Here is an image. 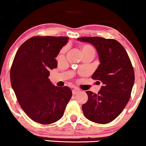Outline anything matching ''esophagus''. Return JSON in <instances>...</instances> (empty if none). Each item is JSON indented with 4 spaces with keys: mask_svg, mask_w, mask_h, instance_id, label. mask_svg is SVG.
Masks as SVG:
<instances>
[{
    "mask_svg": "<svg viewBox=\"0 0 146 146\" xmlns=\"http://www.w3.org/2000/svg\"><path fill=\"white\" fill-rule=\"evenodd\" d=\"M79 92V90L77 89V88H74V89H73L72 90V93H73V94H78Z\"/></svg>",
    "mask_w": 146,
    "mask_h": 146,
    "instance_id": "34e87169",
    "label": "esophagus"
}]
</instances>
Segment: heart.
Returning <instances> with one entry per match:
<instances>
[{"label": "heart", "mask_w": 146, "mask_h": 146, "mask_svg": "<svg viewBox=\"0 0 146 146\" xmlns=\"http://www.w3.org/2000/svg\"><path fill=\"white\" fill-rule=\"evenodd\" d=\"M91 49H93V48H92L90 46L86 45V46H84L82 48V52L89 50H91Z\"/></svg>", "instance_id": "obj_1"}]
</instances>
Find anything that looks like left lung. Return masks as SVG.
I'll return each mask as SVG.
<instances>
[{"instance_id":"8db88e82","label":"left lung","mask_w":146,"mask_h":146,"mask_svg":"<svg viewBox=\"0 0 146 146\" xmlns=\"http://www.w3.org/2000/svg\"><path fill=\"white\" fill-rule=\"evenodd\" d=\"M80 42L92 44L96 49L100 64L92 78L101 81L98 94L87 91L88 100L82 105L85 117L99 124L113 121L122 112L131 97L135 74L124 47L114 39L81 37Z\"/></svg>"}]
</instances>
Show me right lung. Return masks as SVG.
Segmentation results:
<instances>
[{
	"mask_svg": "<svg viewBox=\"0 0 146 146\" xmlns=\"http://www.w3.org/2000/svg\"><path fill=\"white\" fill-rule=\"evenodd\" d=\"M68 40L65 36L32 37L19 48L11 68V83L18 102L40 124L61 119L72 96L69 87L55 86L48 79L49 70L57 67L55 58Z\"/></svg>",
	"mask_w": 146,
	"mask_h": 146,
	"instance_id": "1",
	"label": "right lung"
}]
</instances>
